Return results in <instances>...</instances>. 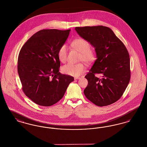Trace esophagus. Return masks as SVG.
I'll use <instances>...</instances> for the list:
<instances>
[{"instance_id":"34e87169","label":"esophagus","mask_w":147,"mask_h":147,"mask_svg":"<svg viewBox=\"0 0 147 147\" xmlns=\"http://www.w3.org/2000/svg\"><path fill=\"white\" fill-rule=\"evenodd\" d=\"M80 77H76V78H74V80H78V79H80Z\"/></svg>"}]
</instances>
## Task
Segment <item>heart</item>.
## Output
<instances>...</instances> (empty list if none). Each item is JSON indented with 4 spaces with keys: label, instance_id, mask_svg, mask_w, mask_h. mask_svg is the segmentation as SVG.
Listing matches in <instances>:
<instances>
[{
    "label": "heart",
    "instance_id": "heart-1",
    "mask_svg": "<svg viewBox=\"0 0 147 147\" xmlns=\"http://www.w3.org/2000/svg\"><path fill=\"white\" fill-rule=\"evenodd\" d=\"M72 47L80 52L79 61H83L88 64L94 62L96 59V52L90 49L89 42L83 38H78L74 40L71 43ZM67 47L65 45H61L57 51V56L61 62H65L67 58ZM62 73L73 77H79L85 71V67L82 63H68L61 68Z\"/></svg>",
    "mask_w": 147,
    "mask_h": 147
}]
</instances>
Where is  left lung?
I'll return each mask as SVG.
<instances>
[{
	"mask_svg": "<svg viewBox=\"0 0 147 147\" xmlns=\"http://www.w3.org/2000/svg\"><path fill=\"white\" fill-rule=\"evenodd\" d=\"M77 33L95 48L97 59L85 76L84 95L95 105L105 106L118 101L131 78L130 58L125 45L112 30L103 26L76 27ZM96 74L102 75L100 78Z\"/></svg>",
	"mask_w": 147,
	"mask_h": 147,
	"instance_id": "8db88e82",
	"label": "left lung"
}]
</instances>
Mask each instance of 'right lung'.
Masks as SVG:
<instances>
[{"instance_id": "1", "label": "right lung", "mask_w": 147, "mask_h": 147, "mask_svg": "<svg viewBox=\"0 0 147 147\" xmlns=\"http://www.w3.org/2000/svg\"><path fill=\"white\" fill-rule=\"evenodd\" d=\"M70 30L45 29L32 35L19 52L18 72L24 94L37 105L50 106L63 98L74 78L59 72V47Z\"/></svg>"}]
</instances>
